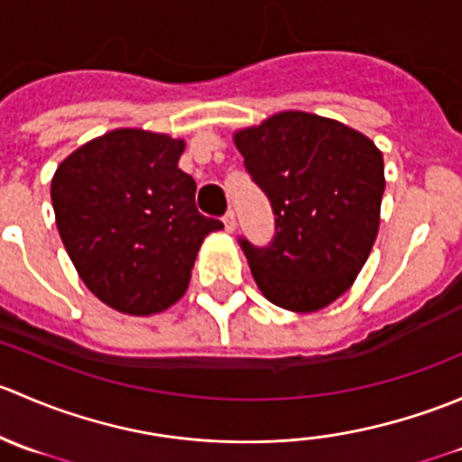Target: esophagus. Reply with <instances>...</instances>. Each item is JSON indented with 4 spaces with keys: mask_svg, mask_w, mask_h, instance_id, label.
<instances>
[{
    "mask_svg": "<svg viewBox=\"0 0 462 462\" xmlns=\"http://www.w3.org/2000/svg\"><path fill=\"white\" fill-rule=\"evenodd\" d=\"M223 226H226L227 232L236 230V217H235V212H232V209H227V214L223 217Z\"/></svg>",
    "mask_w": 462,
    "mask_h": 462,
    "instance_id": "1",
    "label": "esophagus"
}]
</instances>
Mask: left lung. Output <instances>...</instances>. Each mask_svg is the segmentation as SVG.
<instances>
[{
    "instance_id": "8db88e82",
    "label": "left lung",
    "mask_w": 462,
    "mask_h": 462,
    "mask_svg": "<svg viewBox=\"0 0 462 462\" xmlns=\"http://www.w3.org/2000/svg\"><path fill=\"white\" fill-rule=\"evenodd\" d=\"M245 170L270 199L274 239H241L261 295L315 313L353 286L374 250L384 161L369 136L333 118L279 111L235 132Z\"/></svg>"
}]
</instances>
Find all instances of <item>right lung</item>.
Instances as JSON below:
<instances>
[{"label":"right lung","instance_id":"right-lung-1","mask_svg":"<svg viewBox=\"0 0 462 462\" xmlns=\"http://www.w3.org/2000/svg\"><path fill=\"white\" fill-rule=\"evenodd\" d=\"M185 141L123 127L69 153L51 180L60 239L85 286L125 315H156L188 291L201 244L223 223L194 203Z\"/></svg>","mask_w":462,"mask_h":462}]
</instances>
